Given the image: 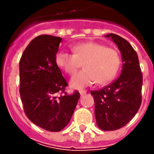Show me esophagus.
Wrapping results in <instances>:
<instances>
[{
  "mask_svg": "<svg viewBox=\"0 0 154 154\" xmlns=\"http://www.w3.org/2000/svg\"><path fill=\"white\" fill-rule=\"evenodd\" d=\"M86 90H80V95H84V94H86Z\"/></svg>",
  "mask_w": 154,
  "mask_h": 154,
  "instance_id": "obj_1",
  "label": "esophagus"
}]
</instances>
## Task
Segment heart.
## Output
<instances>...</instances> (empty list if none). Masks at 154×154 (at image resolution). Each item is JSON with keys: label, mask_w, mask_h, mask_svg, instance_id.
<instances>
[{"label": "heart", "mask_w": 154, "mask_h": 154, "mask_svg": "<svg viewBox=\"0 0 154 154\" xmlns=\"http://www.w3.org/2000/svg\"><path fill=\"white\" fill-rule=\"evenodd\" d=\"M74 54L60 51L56 54V65L69 75H74L81 67L84 69L71 80L74 88H82L97 81L106 84L114 79L121 66L118 51L97 42H86L74 45Z\"/></svg>", "instance_id": "heart-1"}]
</instances>
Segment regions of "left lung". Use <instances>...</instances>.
I'll return each instance as SVG.
<instances>
[{
  "label": "left lung",
  "instance_id": "left-lung-1",
  "mask_svg": "<svg viewBox=\"0 0 154 154\" xmlns=\"http://www.w3.org/2000/svg\"><path fill=\"white\" fill-rule=\"evenodd\" d=\"M121 51V75L111 84L100 90L92 91L95 103V117L98 128L104 131L123 127L137 113L141 104L142 73L137 53L127 40L109 33Z\"/></svg>",
  "mask_w": 154,
  "mask_h": 154
}]
</instances>
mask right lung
Listing matches in <instances>:
<instances>
[{"instance_id": "1", "label": "right lung", "mask_w": 154, "mask_h": 154, "mask_svg": "<svg viewBox=\"0 0 154 154\" xmlns=\"http://www.w3.org/2000/svg\"><path fill=\"white\" fill-rule=\"evenodd\" d=\"M61 42L59 37L40 35L27 45L20 61V93L25 113L34 124L51 132L68 125L80 96L78 91L65 92L68 83L55 61Z\"/></svg>"}]
</instances>
